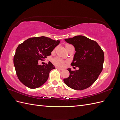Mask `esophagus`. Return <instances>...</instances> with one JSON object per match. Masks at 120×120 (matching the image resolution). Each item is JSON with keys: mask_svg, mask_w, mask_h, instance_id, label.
I'll return each mask as SVG.
<instances>
[{"mask_svg": "<svg viewBox=\"0 0 120 120\" xmlns=\"http://www.w3.org/2000/svg\"><path fill=\"white\" fill-rule=\"evenodd\" d=\"M56 68L58 70H59V71H62V70H63L64 69L63 68Z\"/></svg>", "mask_w": 120, "mask_h": 120, "instance_id": "esophagus-1", "label": "esophagus"}]
</instances>
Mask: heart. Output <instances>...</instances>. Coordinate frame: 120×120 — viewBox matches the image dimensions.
<instances>
[{
  "label": "heart",
  "instance_id": "1",
  "mask_svg": "<svg viewBox=\"0 0 120 120\" xmlns=\"http://www.w3.org/2000/svg\"><path fill=\"white\" fill-rule=\"evenodd\" d=\"M68 45H67L66 46ZM52 62L54 64L56 65V66L61 67H64V61L63 60H61L60 58L58 57H56L53 59L52 60Z\"/></svg>",
  "mask_w": 120,
  "mask_h": 120
}]
</instances>
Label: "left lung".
<instances>
[{
  "mask_svg": "<svg viewBox=\"0 0 120 120\" xmlns=\"http://www.w3.org/2000/svg\"><path fill=\"white\" fill-rule=\"evenodd\" d=\"M73 45L76 51L72 66L78 67V70L68 68L70 76L64 79L66 85L75 90L89 88L96 82L103 70L104 53L98 43L82 35L64 39Z\"/></svg>",
  "mask_w": 120,
  "mask_h": 120,
  "instance_id": "8db88e82",
  "label": "left lung"
}]
</instances>
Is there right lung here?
<instances>
[{
	"label": "right lung",
	"mask_w": 120,
	"mask_h": 120,
	"mask_svg": "<svg viewBox=\"0 0 120 120\" xmlns=\"http://www.w3.org/2000/svg\"><path fill=\"white\" fill-rule=\"evenodd\" d=\"M60 43V40L42 36L28 38L18 46L13 64L17 77L24 85L35 89L47 81L50 71L55 67L50 61L45 65H39L38 61L51 55Z\"/></svg>",
	"instance_id": "obj_1"
}]
</instances>
